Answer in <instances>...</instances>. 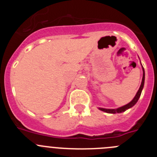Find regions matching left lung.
I'll list each match as a JSON object with an SVG mask.
<instances>
[{"instance_id":"left-lung-1","label":"left lung","mask_w":157,"mask_h":157,"mask_svg":"<svg viewBox=\"0 0 157 157\" xmlns=\"http://www.w3.org/2000/svg\"><path fill=\"white\" fill-rule=\"evenodd\" d=\"M141 66H142V65H141ZM142 71H143V76H142V80H141V86H140L139 90H138L137 94H136L135 97L133 98L132 101H130V102H129L128 104H127V105H123V106L122 107H120V108H118V109H103V108H98L99 110L102 111V112H107V113L116 114V113H122V112H125V111L127 110V109L132 108V107L134 106L137 102H138V99H139L140 98V96H141V91H142V90H143L144 84H145V70H144L143 67H142Z\"/></svg>"}]
</instances>
